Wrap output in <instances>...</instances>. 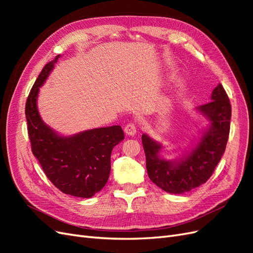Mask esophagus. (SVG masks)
<instances>
[{"instance_id": "34e87169", "label": "esophagus", "mask_w": 253, "mask_h": 253, "mask_svg": "<svg viewBox=\"0 0 253 253\" xmlns=\"http://www.w3.org/2000/svg\"><path fill=\"white\" fill-rule=\"evenodd\" d=\"M125 132L128 136H134L137 133V127L134 124H127L125 127Z\"/></svg>"}]
</instances>
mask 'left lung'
Masks as SVG:
<instances>
[{
  "label": "left lung",
  "mask_w": 253,
  "mask_h": 253,
  "mask_svg": "<svg viewBox=\"0 0 253 253\" xmlns=\"http://www.w3.org/2000/svg\"><path fill=\"white\" fill-rule=\"evenodd\" d=\"M210 100L195 109L208 125L181 157H162L159 154L165 149L164 145L148 134L141 136L149 177L168 193L181 194L203 185L210 178L225 153L230 131L231 105L220 83L213 89Z\"/></svg>",
  "instance_id": "8db88e82"
}]
</instances>
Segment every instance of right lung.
Here are the masks:
<instances>
[{
  "label": "right lung",
  "mask_w": 253,
  "mask_h": 253,
  "mask_svg": "<svg viewBox=\"0 0 253 253\" xmlns=\"http://www.w3.org/2000/svg\"><path fill=\"white\" fill-rule=\"evenodd\" d=\"M60 57L43 67L28 95L25 106L28 135L33 154L53 185L65 194L89 198L108 182L112 150L125 139V133L120 126H113L64 136L42 120L38 96Z\"/></svg>",
  "instance_id": "obj_1"
}]
</instances>
